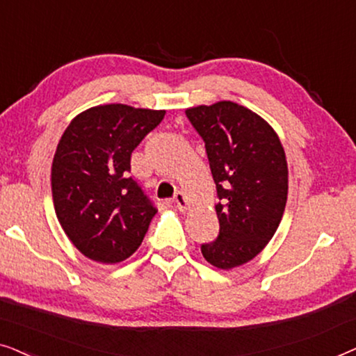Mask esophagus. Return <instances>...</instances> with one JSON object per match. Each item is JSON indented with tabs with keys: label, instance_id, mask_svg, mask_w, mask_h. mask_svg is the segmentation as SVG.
Listing matches in <instances>:
<instances>
[{
	"label": "esophagus",
	"instance_id": "34e87169",
	"mask_svg": "<svg viewBox=\"0 0 356 356\" xmlns=\"http://www.w3.org/2000/svg\"><path fill=\"white\" fill-rule=\"evenodd\" d=\"M173 202H175V206H177V209H179V211H181V212L186 211L188 201H186V196H184L181 191H178L177 194H175Z\"/></svg>",
	"mask_w": 356,
	"mask_h": 356
}]
</instances>
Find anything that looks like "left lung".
<instances>
[{"mask_svg":"<svg viewBox=\"0 0 356 356\" xmlns=\"http://www.w3.org/2000/svg\"><path fill=\"white\" fill-rule=\"evenodd\" d=\"M206 145L217 186L220 230L201 245L207 262L232 269L259 254L285 211L289 170L279 136L261 116L233 102L186 110Z\"/></svg>","mask_w":356,"mask_h":356,"instance_id":"1","label":"left lung"}]
</instances>
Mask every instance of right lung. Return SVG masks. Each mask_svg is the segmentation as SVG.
<instances>
[{
  "instance_id": "1",
  "label": "right lung",
  "mask_w": 356,
  "mask_h": 356,
  "mask_svg": "<svg viewBox=\"0 0 356 356\" xmlns=\"http://www.w3.org/2000/svg\"><path fill=\"white\" fill-rule=\"evenodd\" d=\"M163 110L111 104L82 111L58 143L51 191L63 230L82 254L115 264L143 243L157 207L129 177L131 154Z\"/></svg>"
}]
</instances>
